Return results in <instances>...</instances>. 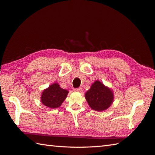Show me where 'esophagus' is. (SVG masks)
<instances>
[{
	"mask_svg": "<svg viewBox=\"0 0 155 155\" xmlns=\"http://www.w3.org/2000/svg\"><path fill=\"white\" fill-rule=\"evenodd\" d=\"M82 88H81V87H79V88H75L74 89V91L75 92H82Z\"/></svg>",
	"mask_w": 155,
	"mask_h": 155,
	"instance_id": "esophagus-1",
	"label": "esophagus"
}]
</instances>
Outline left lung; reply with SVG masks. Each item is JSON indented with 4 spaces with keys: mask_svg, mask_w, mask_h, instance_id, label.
Listing matches in <instances>:
<instances>
[{
    "mask_svg": "<svg viewBox=\"0 0 155 155\" xmlns=\"http://www.w3.org/2000/svg\"><path fill=\"white\" fill-rule=\"evenodd\" d=\"M85 98L93 110L100 112L110 107L113 101L114 95L110 88L100 81H96L85 93Z\"/></svg>",
    "mask_w": 155,
    "mask_h": 155,
    "instance_id": "8db88e82",
    "label": "left lung"
}]
</instances>
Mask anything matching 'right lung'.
<instances>
[{"label": "right lung", "instance_id": "add662e5", "mask_svg": "<svg viewBox=\"0 0 155 155\" xmlns=\"http://www.w3.org/2000/svg\"><path fill=\"white\" fill-rule=\"evenodd\" d=\"M68 93V91L61 88L58 83H54L42 93L41 102L48 107L58 108L66 99Z\"/></svg>", "mask_w": 155, "mask_h": 155}]
</instances>
